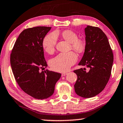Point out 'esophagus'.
Returning a JSON list of instances; mask_svg holds the SVG:
<instances>
[{
	"mask_svg": "<svg viewBox=\"0 0 123 123\" xmlns=\"http://www.w3.org/2000/svg\"><path fill=\"white\" fill-rule=\"evenodd\" d=\"M67 74V73H63L62 74V76H65Z\"/></svg>",
	"mask_w": 123,
	"mask_h": 123,
	"instance_id": "34e87169",
	"label": "esophagus"
}]
</instances>
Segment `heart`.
I'll return each mask as SVG.
<instances>
[{
    "label": "heart",
    "instance_id": "obj_1",
    "mask_svg": "<svg viewBox=\"0 0 123 123\" xmlns=\"http://www.w3.org/2000/svg\"><path fill=\"white\" fill-rule=\"evenodd\" d=\"M61 36L64 40L70 43L71 48L78 53L85 50L86 45L84 41L78 38V35L74 31L66 30L61 32ZM57 42L56 35L55 33L47 35L44 37L42 45L46 52L49 54H52L55 50ZM77 56L73 51L67 53H61L55 57L51 59L49 64L51 67L56 71L63 72L68 69L75 63Z\"/></svg>",
    "mask_w": 123,
    "mask_h": 123
}]
</instances>
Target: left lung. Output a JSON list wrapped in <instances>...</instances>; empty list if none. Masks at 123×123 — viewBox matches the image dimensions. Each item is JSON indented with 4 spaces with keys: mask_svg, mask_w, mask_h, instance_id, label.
I'll return each mask as SVG.
<instances>
[{
    "mask_svg": "<svg viewBox=\"0 0 123 123\" xmlns=\"http://www.w3.org/2000/svg\"><path fill=\"white\" fill-rule=\"evenodd\" d=\"M86 47L78 65L89 68L74 70L77 80L75 92L83 98H92L103 90L109 80L113 63V54L108 39L101 29L87 25L85 29Z\"/></svg>",
    "mask_w": 123,
    "mask_h": 123,
    "instance_id": "8db88e82",
    "label": "left lung"
}]
</instances>
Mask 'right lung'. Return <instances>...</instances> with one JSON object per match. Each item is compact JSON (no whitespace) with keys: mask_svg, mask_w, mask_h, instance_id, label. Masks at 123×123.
<instances>
[{"mask_svg":"<svg viewBox=\"0 0 123 123\" xmlns=\"http://www.w3.org/2000/svg\"><path fill=\"white\" fill-rule=\"evenodd\" d=\"M51 27L37 26L23 30L14 44L10 64L16 82L22 90L37 99L54 94L56 82L61 74L41 68L47 67L42 45Z\"/></svg>","mask_w":123,"mask_h":123,"instance_id":"obj_1","label":"right lung"}]
</instances>
